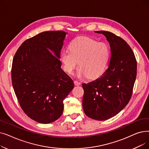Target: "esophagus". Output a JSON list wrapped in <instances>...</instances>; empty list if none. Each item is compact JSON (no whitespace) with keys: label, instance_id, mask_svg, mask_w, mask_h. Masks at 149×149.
<instances>
[{"label":"esophagus","instance_id":"34e87169","mask_svg":"<svg viewBox=\"0 0 149 149\" xmlns=\"http://www.w3.org/2000/svg\"><path fill=\"white\" fill-rule=\"evenodd\" d=\"M80 82H79V81H77V80H75V81H74V84L75 85V86H79V85H80Z\"/></svg>","mask_w":149,"mask_h":149}]
</instances>
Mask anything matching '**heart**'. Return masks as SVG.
Here are the masks:
<instances>
[{
    "instance_id": "b5f03b06",
    "label": "heart",
    "mask_w": 149,
    "mask_h": 149,
    "mask_svg": "<svg viewBox=\"0 0 149 149\" xmlns=\"http://www.w3.org/2000/svg\"><path fill=\"white\" fill-rule=\"evenodd\" d=\"M69 49L62 51L60 57L63 68L68 74L74 73L78 63L80 77L95 79L104 72L109 58V49L104 43L79 37L70 43Z\"/></svg>"
}]
</instances>
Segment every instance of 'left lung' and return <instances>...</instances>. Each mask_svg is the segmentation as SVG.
I'll return each instance as SVG.
<instances>
[{
    "instance_id": "left-lung-1",
    "label": "left lung",
    "mask_w": 149,
    "mask_h": 149,
    "mask_svg": "<svg viewBox=\"0 0 149 149\" xmlns=\"http://www.w3.org/2000/svg\"><path fill=\"white\" fill-rule=\"evenodd\" d=\"M102 34L111 47L110 63L106 71L96 80L83 83V108L89 118L98 121L108 120L118 114L131 98L136 77L135 55L127 42L106 31Z\"/></svg>"
}]
</instances>
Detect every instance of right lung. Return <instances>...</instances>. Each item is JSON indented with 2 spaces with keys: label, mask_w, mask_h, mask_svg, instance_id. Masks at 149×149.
Masks as SVG:
<instances>
[{
  "label": "right lung",
  "mask_w": 149,
  "mask_h": 149,
  "mask_svg": "<svg viewBox=\"0 0 149 149\" xmlns=\"http://www.w3.org/2000/svg\"><path fill=\"white\" fill-rule=\"evenodd\" d=\"M67 33L46 31L27 39L17 49L12 84L22 110L30 118L48 124L63 111V101L74 87L59 58Z\"/></svg>",
  "instance_id": "obj_1"
}]
</instances>
